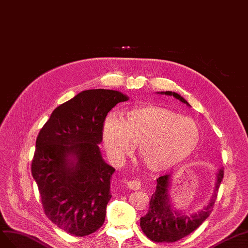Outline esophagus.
<instances>
[{
	"label": "esophagus",
	"mask_w": 248,
	"mask_h": 248,
	"mask_svg": "<svg viewBox=\"0 0 248 248\" xmlns=\"http://www.w3.org/2000/svg\"><path fill=\"white\" fill-rule=\"evenodd\" d=\"M126 186L131 190H139L141 188V183L139 180H133V181H126Z\"/></svg>",
	"instance_id": "obj_1"
}]
</instances>
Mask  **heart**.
Returning a JSON list of instances; mask_svg holds the SVG:
<instances>
[{"label":"heart","instance_id":"b5f03b06","mask_svg":"<svg viewBox=\"0 0 248 248\" xmlns=\"http://www.w3.org/2000/svg\"><path fill=\"white\" fill-rule=\"evenodd\" d=\"M102 137L112 159H122L137 144L144 165L160 171L182 163L194 153L201 130L192 118L157 106H142L126 110L123 119L108 115Z\"/></svg>","mask_w":248,"mask_h":248}]
</instances>
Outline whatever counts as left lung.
Returning a JSON list of instances; mask_svg holds the SVG:
<instances>
[{"instance_id": "left-lung-1", "label": "left lung", "mask_w": 248, "mask_h": 248, "mask_svg": "<svg viewBox=\"0 0 248 248\" xmlns=\"http://www.w3.org/2000/svg\"><path fill=\"white\" fill-rule=\"evenodd\" d=\"M161 94L172 95L182 103L190 106L185 98L175 93L166 91V93H161ZM223 173L222 169H219L214 193L212 195L207 207L197 214L190 216L181 215L179 212L174 211L170 206L168 195L170 174H165L158 178L157 188H155V193L152 195L150 201V208H148L146 215L140 218V228L145 236L154 242L170 243L178 241V240L194 232L213 211L218 189L223 179Z\"/></svg>"}]
</instances>
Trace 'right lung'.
Instances as JSON below:
<instances>
[{"mask_svg": "<svg viewBox=\"0 0 248 248\" xmlns=\"http://www.w3.org/2000/svg\"><path fill=\"white\" fill-rule=\"evenodd\" d=\"M128 100L116 90L82 91L56 108L38 134L32 175L46 217L70 235L88 236L104 224L115 169L98 144L108 112Z\"/></svg>", "mask_w": 248, "mask_h": 248, "instance_id": "obj_1", "label": "right lung"}]
</instances>
